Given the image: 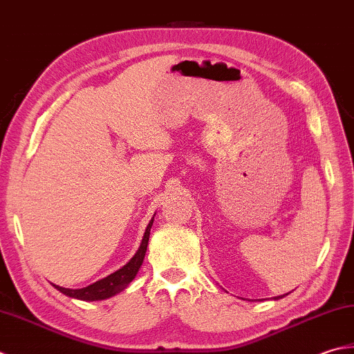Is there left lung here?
<instances>
[{"label": "left lung", "mask_w": 354, "mask_h": 354, "mask_svg": "<svg viewBox=\"0 0 354 354\" xmlns=\"http://www.w3.org/2000/svg\"><path fill=\"white\" fill-rule=\"evenodd\" d=\"M286 295H288V293H286ZM286 295H283V297H286ZM283 297H275V299H279V298H283Z\"/></svg>", "instance_id": "8db88e82"}]
</instances>
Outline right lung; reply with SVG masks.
I'll return each instance as SVG.
<instances>
[{"mask_svg": "<svg viewBox=\"0 0 354 354\" xmlns=\"http://www.w3.org/2000/svg\"><path fill=\"white\" fill-rule=\"evenodd\" d=\"M153 221L154 218L148 223L139 250L136 252V255L129 259L122 269L111 273V275H108L106 278L96 281L95 284H90L84 288H64L56 284H53V287L61 293L67 295V297L81 299V301H100V299H106V298L114 297V295H118L119 292L124 290L129 283H131V281L136 278L137 272L140 269L143 258H145V254H147L149 230H151V226H153Z\"/></svg>", "mask_w": 354, "mask_h": 354, "instance_id": "right-lung-1", "label": "right lung"}]
</instances>
